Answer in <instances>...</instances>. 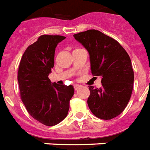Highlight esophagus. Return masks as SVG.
<instances>
[{
    "label": "esophagus",
    "instance_id": "esophagus-1",
    "mask_svg": "<svg viewBox=\"0 0 150 150\" xmlns=\"http://www.w3.org/2000/svg\"><path fill=\"white\" fill-rule=\"evenodd\" d=\"M74 90H77L78 89L80 88V85H78V84H75V85H74Z\"/></svg>",
    "mask_w": 150,
    "mask_h": 150
}]
</instances>
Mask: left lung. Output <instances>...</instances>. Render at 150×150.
I'll return each mask as SVG.
<instances>
[{"mask_svg": "<svg viewBox=\"0 0 150 150\" xmlns=\"http://www.w3.org/2000/svg\"><path fill=\"white\" fill-rule=\"evenodd\" d=\"M74 37L89 52L93 75L102 77L100 88L89 86V108L102 120L117 117L127 107L133 92L134 73L129 56L118 41L96 30Z\"/></svg>", "mask_w": 150, "mask_h": 150, "instance_id": "left-lung-1", "label": "left lung"}]
</instances>
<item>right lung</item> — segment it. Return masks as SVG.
<instances>
[{"mask_svg":"<svg viewBox=\"0 0 150 150\" xmlns=\"http://www.w3.org/2000/svg\"><path fill=\"white\" fill-rule=\"evenodd\" d=\"M65 37L41 35L30 45L20 62L17 80L22 102L28 113L42 124L52 127L67 116L72 85H58L48 77L54 66L56 47Z\"/></svg>","mask_w":150,"mask_h":150,"instance_id":"obj_1","label":"right lung"}]
</instances>
